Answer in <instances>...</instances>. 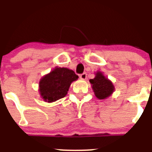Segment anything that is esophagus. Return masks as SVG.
I'll return each instance as SVG.
<instances>
[{
  "label": "esophagus",
  "instance_id": "esophagus-1",
  "mask_svg": "<svg viewBox=\"0 0 152 152\" xmlns=\"http://www.w3.org/2000/svg\"><path fill=\"white\" fill-rule=\"evenodd\" d=\"M79 77H80V79H82V80H85V79H87V73H82V74L79 75Z\"/></svg>",
  "mask_w": 152,
  "mask_h": 152
}]
</instances>
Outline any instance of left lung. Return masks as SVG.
<instances>
[{
	"label": "left lung",
	"mask_w": 152,
	"mask_h": 152,
	"mask_svg": "<svg viewBox=\"0 0 152 152\" xmlns=\"http://www.w3.org/2000/svg\"><path fill=\"white\" fill-rule=\"evenodd\" d=\"M90 82L93 86V90L95 95L99 99H104L109 97L114 91V86L109 79L100 72L96 73V77L90 79Z\"/></svg>",
	"instance_id": "8db88e82"
}]
</instances>
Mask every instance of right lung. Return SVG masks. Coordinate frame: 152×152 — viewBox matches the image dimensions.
Returning a JSON list of instances; mask_svg holds the SVG:
<instances>
[{
    "label": "right lung",
    "mask_w": 152,
    "mask_h": 152,
    "mask_svg": "<svg viewBox=\"0 0 152 152\" xmlns=\"http://www.w3.org/2000/svg\"><path fill=\"white\" fill-rule=\"evenodd\" d=\"M79 76L72 70L65 67H56L45 75L39 82V92L42 99L53 102L67 95L70 84Z\"/></svg>",
    "instance_id": "add662e5"
}]
</instances>
